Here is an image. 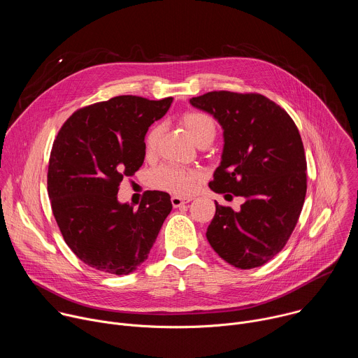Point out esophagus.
<instances>
[{
	"label": "esophagus",
	"instance_id": "1",
	"mask_svg": "<svg viewBox=\"0 0 358 358\" xmlns=\"http://www.w3.org/2000/svg\"><path fill=\"white\" fill-rule=\"evenodd\" d=\"M189 201H191L189 198H181V196H177V195H173V196H171V203H173L174 208H178V207L184 206V203H187V202H189Z\"/></svg>",
	"mask_w": 358,
	"mask_h": 358
}]
</instances>
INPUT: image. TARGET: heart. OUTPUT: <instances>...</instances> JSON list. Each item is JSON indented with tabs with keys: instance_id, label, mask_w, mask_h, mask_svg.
Here are the masks:
<instances>
[{
	"instance_id": "heart-1",
	"label": "heart",
	"mask_w": 358,
	"mask_h": 358,
	"mask_svg": "<svg viewBox=\"0 0 358 358\" xmlns=\"http://www.w3.org/2000/svg\"><path fill=\"white\" fill-rule=\"evenodd\" d=\"M181 123L185 130L189 133L192 140L196 144L211 143L215 137L217 129L214 120L201 112H187L181 117ZM162 136V126H152L145 136V150L152 151L157 145V141ZM201 180V174L196 170L174 167V166H163L151 174V182L157 188L164 191L177 194V195H188L191 194L196 184Z\"/></svg>"
}]
</instances>
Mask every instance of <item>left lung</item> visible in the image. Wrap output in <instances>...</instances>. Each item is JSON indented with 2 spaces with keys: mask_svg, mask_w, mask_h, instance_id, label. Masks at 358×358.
Wrapping results in <instances>:
<instances>
[{
  "mask_svg": "<svg viewBox=\"0 0 358 358\" xmlns=\"http://www.w3.org/2000/svg\"><path fill=\"white\" fill-rule=\"evenodd\" d=\"M189 103L224 130L210 188L245 198L238 213L215 202L207 239L235 268L262 266L283 249L303 208L308 166L299 130L286 110L259 93L208 92Z\"/></svg>",
  "mask_w": 358,
  "mask_h": 358,
  "instance_id": "1",
  "label": "left lung"
}]
</instances>
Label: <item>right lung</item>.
<instances>
[{
	"label": "right lung",
	"instance_id": "1",
	"mask_svg": "<svg viewBox=\"0 0 358 358\" xmlns=\"http://www.w3.org/2000/svg\"><path fill=\"white\" fill-rule=\"evenodd\" d=\"M173 97L116 96L76 110L50 151L48 195L66 245L86 265L129 275L148 257L170 214V195L147 191L137 210L117 199L119 185L145 156L144 136Z\"/></svg>",
	"mask_w": 358,
	"mask_h": 358
}]
</instances>
